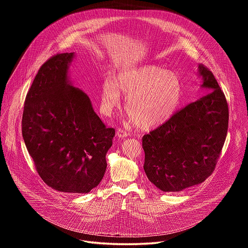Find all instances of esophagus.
Returning <instances> with one entry per match:
<instances>
[{
	"mask_svg": "<svg viewBox=\"0 0 248 248\" xmlns=\"http://www.w3.org/2000/svg\"><path fill=\"white\" fill-rule=\"evenodd\" d=\"M117 135L119 137H121V138H124V137H126L128 135V132L125 129H124V128H119L117 130Z\"/></svg>",
	"mask_w": 248,
	"mask_h": 248,
	"instance_id": "esophagus-1",
	"label": "esophagus"
}]
</instances>
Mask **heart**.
<instances>
[{"label":"heart","mask_w":248,"mask_h":248,"mask_svg":"<svg viewBox=\"0 0 248 248\" xmlns=\"http://www.w3.org/2000/svg\"><path fill=\"white\" fill-rule=\"evenodd\" d=\"M121 91L127 96L125 109L140 129L155 128L175 113L182 98L179 77L170 70L146 64L127 68L101 87V112L111 116L122 105Z\"/></svg>","instance_id":"b5f03b06"}]
</instances>
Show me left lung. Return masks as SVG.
<instances>
[{
    "label": "left lung",
    "instance_id": "obj_1",
    "mask_svg": "<svg viewBox=\"0 0 248 248\" xmlns=\"http://www.w3.org/2000/svg\"><path fill=\"white\" fill-rule=\"evenodd\" d=\"M202 87L212 90L142 137L144 170L163 191L203 183L214 171L228 132L229 108L214 75L199 64Z\"/></svg>",
    "mask_w": 248,
    "mask_h": 248
}]
</instances>
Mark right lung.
Returning a JSON list of instances; mask_svg holds the SVG:
<instances>
[{
	"label": "right lung",
	"mask_w": 248,
	"mask_h": 248,
	"mask_svg": "<svg viewBox=\"0 0 248 248\" xmlns=\"http://www.w3.org/2000/svg\"><path fill=\"white\" fill-rule=\"evenodd\" d=\"M74 53L46 61L27 92L22 136L43 182L67 193H88L102 181L115 128L94 112L89 97L69 83Z\"/></svg>",
	"instance_id": "add662e5"
}]
</instances>
